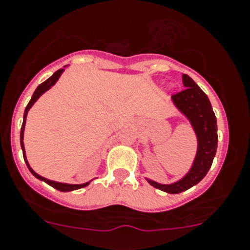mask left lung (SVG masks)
<instances>
[{
    "label": "left lung",
    "mask_w": 250,
    "mask_h": 250,
    "mask_svg": "<svg viewBox=\"0 0 250 250\" xmlns=\"http://www.w3.org/2000/svg\"><path fill=\"white\" fill-rule=\"evenodd\" d=\"M182 79L184 89L172 94V100L193 125L198 137V152L193 167L181 181L166 186L147 179L152 187L169 194H178L199 183L211 167L217 149L216 117L207 94L189 76L183 74Z\"/></svg>",
    "instance_id": "left-lung-1"
}]
</instances>
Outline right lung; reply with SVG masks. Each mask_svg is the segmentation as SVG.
<instances>
[{"label": "right lung", "mask_w": 250, "mask_h": 250, "mask_svg": "<svg viewBox=\"0 0 250 250\" xmlns=\"http://www.w3.org/2000/svg\"><path fill=\"white\" fill-rule=\"evenodd\" d=\"M64 69H58L57 72H55V73L52 74V76L50 77V78L47 79V81H45L43 83H41L40 85L36 88V90L34 91L33 96H31V100L29 101L28 106L25 107V111H24V118H23V125H21V150H23V156H24V161H25L26 166H28L29 171L31 172V173L34 174V176L36 177L38 179H40V181H43L45 183H47L48 186L53 187L55 189L60 190V192H71V190H76V189H81V188H84V187L88 186L90 182H86V183H83V184H67V183H60V182H53V181H50V179L47 178H43V177H41L40 174H38L36 172H34V169L31 168L30 166H29L28 161H26V157H25V151H24V143H23V137H24V127H25V121H26V115H28V111L30 110L31 106L34 105V103H35L36 100H38L39 98H40L41 95H42L43 93H45L46 90H48V89L51 88V86L53 85V84L56 83V82L58 81V78H60V76L62 74V72H63Z\"/></svg>", "instance_id": "obj_1"}]
</instances>
